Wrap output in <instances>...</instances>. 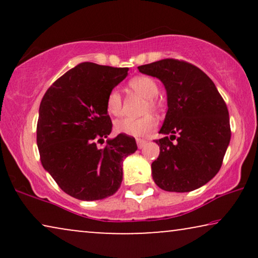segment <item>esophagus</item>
I'll use <instances>...</instances> for the list:
<instances>
[{
  "label": "esophagus",
  "instance_id": "obj_1",
  "mask_svg": "<svg viewBox=\"0 0 258 258\" xmlns=\"http://www.w3.org/2000/svg\"><path fill=\"white\" fill-rule=\"evenodd\" d=\"M136 143H137V147H139L140 149H142V148L144 147V144L147 143V141H144V140H141V139H139V140H136Z\"/></svg>",
  "mask_w": 258,
  "mask_h": 258
}]
</instances>
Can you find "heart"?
<instances>
[{
    "label": "heart",
    "instance_id": "heart-1",
    "mask_svg": "<svg viewBox=\"0 0 258 258\" xmlns=\"http://www.w3.org/2000/svg\"><path fill=\"white\" fill-rule=\"evenodd\" d=\"M129 88L136 94L146 98L144 112L149 110L157 111L161 108L160 101L156 96L158 94V84L154 79L149 76H137L129 81ZM105 109L112 116H119L122 114V96L118 90L112 89L108 94L105 100ZM157 121L154 116L147 115L141 118H122L115 122V130L117 133L133 137H144L149 135L156 129Z\"/></svg>",
    "mask_w": 258,
    "mask_h": 258
}]
</instances>
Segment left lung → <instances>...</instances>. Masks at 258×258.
Wrapping results in <instances>:
<instances>
[{"label":"left lung","instance_id":"1","mask_svg":"<svg viewBox=\"0 0 258 258\" xmlns=\"http://www.w3.org/2000/svg\"><path fill=\"white\" fill-rule=\"evenodd\" d=\"M167 89L168 111L155 140L160 155L151 164L153 178L165 191L188 192L210 181L221 169L230 142L227 104L213 81L196 66L164 58L140 66Z\"/></svg>","mask_w":258,"mask_h":258}]
</instances>
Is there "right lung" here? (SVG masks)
<instances>
[{
	"instance_id": "1",
	"label": "right lung",
	"mask_w": 258,
	"mask_h": 258,
	"mask_svg": "<svg viewBox=\"0 0 258 258\" xmlns=\"http://www.w3.org/2000/svg\"><path fill=\"white\" fill-rule=\"evenodd\" d=\"M128 68L82 62L55 81L40 104L36 129L43 168L68 195L81 201L109 197L121 186L122 161L137 150L134 137L107 140L112 123L105 100Z\"/></svg>"
}]
</instances>
